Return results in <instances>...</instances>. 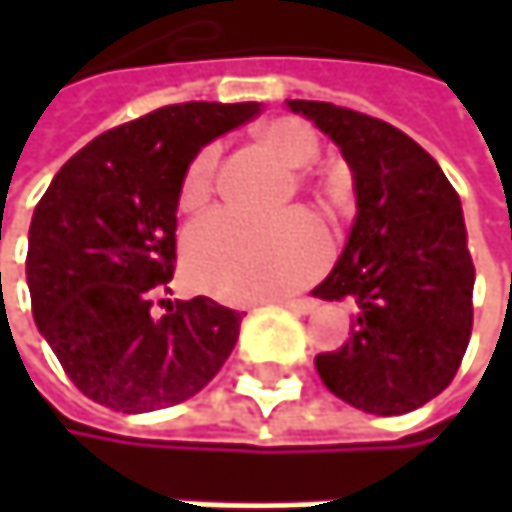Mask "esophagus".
Segmentation results:
<instances>
[{
    "label": "esophagus",
    "mask_w": 512,
    "mask_h": 512,
    "mask_svg": "<svg viewBox=\"0 0 512 512\" xmlns=\"http://www.w3.org/2000/svg\"><path fill=\"white\" fill-rule=\"evenodd\" d=\"M281 305L290 308V311H296V314H311L317 308L314 299H281Z\"/></svg>",
    "instance_id": "34e87169"
}]
</instances>
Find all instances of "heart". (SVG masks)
Listing matches in <instances>:
<instances>
[{
    "label": "heart",
    "instance_id": "heart-1",
    "mask_svg": "<svg viewBox=\"0 0 512 512\" xmlns=\"http://www.w3.org/2000/svg\"><path fill=\"white\" fill-rule=\"evenodd\" d=\"M257 139L290 168H305L320 154L317 136L296 118L263 124ZM216 159V148L207 145L186 162L177 189L183 210H195L210 198ZM329 252L326 228L308 213L255 219L240 210L207 213L189 228L183 246L192 281L234 302L269 299L308 284L329 263Z\"/></svg>",
    "mask_w": 512,
    "mask_h": 512
}]
</instances>
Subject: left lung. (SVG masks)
<instances>
[{"mask_svg":"<svg viewBox=\"0 0 512 512\" xmlns=\"http://www.w3.org/2000/svg\"><path fill=\"white\" fill-rule=\"evenodd\" d=\"M347 156L358 216L314 296L356 302L353 338L314 358L326 388L373 415H403L442 394L471 338L474 263L457 189L397 127L364 112L290 100Z\"/></svg>","mask_w":512,"mask_h":512,"instance_id":"left-lung-1","label":"left lung"}]
</instances>
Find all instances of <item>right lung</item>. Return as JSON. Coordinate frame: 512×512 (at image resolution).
<instances>
[{
	"mask_svg": "<svg viewBox=\"0 0 512 512\" xmlns=\"http://www.w3.org/2000/svg\"><path fill=\"white\" fill-rule=\"evenodd\" d=\"M257 103H174L112 127L52 177L29 228L32 314L70 382L115 412H154L198 394L228 361L243 314L210 296L168 302L177 189L207 142ZM165 299H159L162 305Z\"/></svg>",
	"mask_w": 512,
	"mask_h": 512,
	"instance_id": "1",
	"label": "right lung"
}]
</instances>
